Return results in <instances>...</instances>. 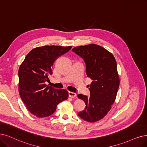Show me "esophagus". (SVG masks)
<instances>
[{
  "label": "esophagus",
  "mask_w": 147,
  "mask_h": 147,
  "mask_svg": "<svg viewBox=\"0 0 147 147\" xmlns=\"http://www.w3.org/2000/svg\"><path fill=\"white\" fill-rule=\"evenodd\" d=\"M69 96L70 97V98H75L77 96V93H75L74 92H69Z\"/></svg>",
  "instance_id": "34e87169"
}]
</instances>
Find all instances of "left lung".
<instances>
[{
    "label": "left lung",
    "mask_w": 147,
    "mask_h": 147,
    "mask_svg": "<svg viewBox=\"0 0 147 147\" xmlns=\"http://www.w3.org/2000/svg\"><path fill=\"white\" fill-rule=\"evenodd\" d=\"M72 51L83 58L87 77L92 80L89 86L90 96L78 95L86 104L78 115L89 122L98 121L110 111L118 93L119 78L116 60L109 51L95 44L75 47Z\"/></svg>",
    "instance_id": "1"
}]
</instances>
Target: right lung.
Segmentation results:
<instances>
[{
    "mask_svg": "<svg viewBox=\"0 0 147 147\" xmlns=\"http://www.w3.org/2000/svg\"><path fill=\"white\" fill-rule=\"evenodd\" d=\"M72 46H44L31 50L19 69V91L30 112L38 118L53 114L57 105L68 98V92L45 84L52 74L55 61Z\"/></svg>",
    "mask_w": 147,
    "mask_h": 147,
    "instance_id": "obj_1",
    "label": "right lung"
}]
</instances>
